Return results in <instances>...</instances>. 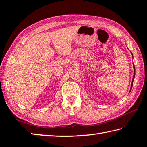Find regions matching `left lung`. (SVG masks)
I'll return each mask as SVG.
<instances>
[{
  "label": "left lung",
  "instance_id": "1",
  "mask_svg": "<svg viewBox=\"0 0 147 147\" xmlns=\"http://www.w3.org/2000/svg\"><path fill=\"white\" fill-rule=\"evenodd\" d=\"M133 56V55H132ZM134 78H133V80H132L134 81V77H135V67H134ZM133 81H132V84H131V88H132V86H133ZM131 90V89H130Z\"/></svg>",
  "mask_w": 147,
  "mask_h": 147
}]
</instances>
